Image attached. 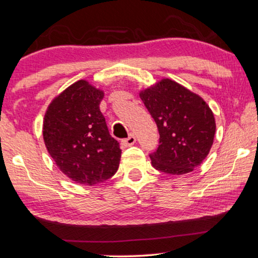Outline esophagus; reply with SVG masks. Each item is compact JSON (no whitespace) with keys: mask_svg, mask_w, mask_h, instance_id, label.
<instances>
[{"mask_svg":"<svg viewBox=\"0 0 258 258\" xmlns=\"http://www.w3.org/2000/svg\"><path fill=\"white\" fill-rule=\"evenodd\" d=\"M135 143H136V137H135L133 134H130L128 138H125V140L122 141V144L124 146H132L135 144Z\"/></svg>","mask_w":258,"mask_h":258,"instance_id":"1","label":"esophagus"}]
</instances>
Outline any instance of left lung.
Wrapping results in <instances>:
<instances>
[{
    "mask_svg": "<svg viewBox=\"0 0 258 258\" xmlns=\"http://www.w3.org/2000/svg\"><path fill=\"white\" fill-rule=\"evenodd\" d=\"M159 132V146L150 154L156 169L172 175L189 173L210 152L216 133L212 110L200 96L162 79L140 93Z\"/></svg>",
    "mask_w": 258,
    "mask_h": 258,
    "instance_id": "left-lung-1",
    "label": "left lung"
}]
</instances>
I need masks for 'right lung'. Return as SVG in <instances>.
<instances>
[{"instance_id": "obj_1", "label": "right lung", "mask_w": 258, "mask_h": 258, "mask_svg": "<svg viewBox=\"0 0 258 258\" xmlns=\"http://www.w3.org/2000/svg\"><path fill=\"white\" fill-rule=\"evenodd\" d=\"M104 92L78 81L51 101L43 118L45 145L63 174L93 185L116 173L121 149L109 135L99 105Z\"/></svg>"}]
</instances>
